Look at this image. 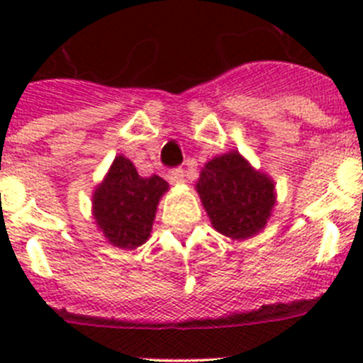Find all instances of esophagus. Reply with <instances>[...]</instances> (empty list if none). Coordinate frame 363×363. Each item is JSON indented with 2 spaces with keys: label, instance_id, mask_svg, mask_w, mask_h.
<instances>
[{
  "label": "esophagus",
  "instance_id": "esophagus-1",
  "mask_svg": "<svg viewBox=\"0 0 363 363\" xmlns=\"http://www.w3.org/2000/svg\"><path fill=\"white\" fill-rule=\"evenodd\" d=\"M167 178H169V182H171V184H179V182H184V169H182V167L171 169Z\"/></svg>",
  "mask_w": 363,
  "mask_h": 363
}]
</instances>
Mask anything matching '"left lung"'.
I'll list each match as a JSON object with an SVG mask.
<instances>
[{
    "label": "left lung",
    "mask_w": 363,
    "mask_h": 363,
    "mask_svg": "<svg viewBox=\"0 0 363 363\" xmlns=\"http://www.w3.org/2000/svg\"><path fill=\"white\" fill-rule=\"evenodd\" d=\"M196 189L214 229L236 240L264 229L274 205V184L238 152L211 160Z\"/></svg>",
    "instance_id": "left-lung-1"
}]
</instances>
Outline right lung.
I'll return each instance as SVG.
<instances>
[{
    "label": "right lung",
    "mask_w": 363,
    "mask_h": 363,
    "mask_svg": "<svg viewBox=\"0 0 363 363\" xmlns=\"http://www.w3.org/2000/svg\"><path fill=\"white\" fill-rule=\"evenodd\" d=\"M167 189L165 179L156 174L143 178L130 160L118 156L92 200L96 223L105 238L120 249L145 243L158 201Z\"/></svg>",
    "instance_id": "1"
}]
</instances>
